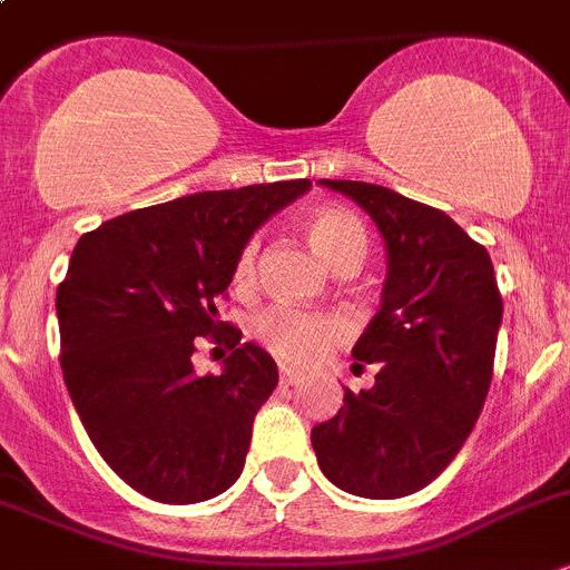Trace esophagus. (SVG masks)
I'll return each instance as SVG.
<instances>
[{
	"instance_id": "1",
	"label": "esophagus",
	"mask_w": 570,
	"mask_h": 570,
	"mask_svg": "<svg viewBox=\"0 0 570 570\" xmlns=\"http://www.w3.org/2000/svg\"><path fill=\"white\" fill-rule=\"evenodd\" d=\"M278 380H281V385H297V382H301V374H297L295 368H289V365H281Z\"/></svg>"
}]
</instances>
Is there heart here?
<instances>
[{
	"label": "heart",
	"mask_w": 570,
	"mask_h": 570,
	"mask_svg": "<svg viewBox=\"0 0 570 570\" xmlns=\"http://www.w3.org/2000/svg\"><path fill=\"white\" fill-rule=\"evenodd\" d=\"M303 233L309 238L312 249L326 261L328 267H340L348 261H363L368 249V233L363 222L351 210L337 205H321L306 216ZM255 253L258 242L249 238L242 247L233 267V281L236 286H247L255 273ZM253 334L275 357L289 360V363L309 365L332 348L340 340V323L326 312H306L289 309V306H275V309L261 312L253 323Z\"/></svg>",
	"instance_id": "1"
}]
</instances>
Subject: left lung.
<instances>
[{"label":"left lung","mask_w":570,"mask_h":570,"mask_svg":"<svg viewBox=\"0 0 570 570\" xmlns=\"http://www.w3.org/2000/svg\"><path fill=\"white\" fill-rule=\"evenodd\" d=\"M321 185L376 222L387 278L380 312L351 351L376 365L374 387H345L337 416L312 428V446L323 475L343 492L405 498L446 470L481 416L503 321L501 292L487 247L444 210L382 185Z\"/></svg>","instance_id":"obj_1"}]
</instances>
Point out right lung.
<instances>
[{"instance_id":"add662e5","label":"right lung","mask_w":570,"mask_h":570,"mask_svg":"<svg viewBox=\"0 0 570 570\" xmlns=\"http://www.w3.org/2000/svg\"><path fill=\"white\" fill-rule=\"evenodd\" d=\"M309 188L205 190L78 238L56 292L63 382L100 459L151 501L199 503L242 475L278 365L216 303L249 236ZM202 336L232 348L219 377L193 371Z\"/></svg>"}]
</instances>
